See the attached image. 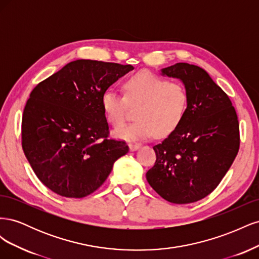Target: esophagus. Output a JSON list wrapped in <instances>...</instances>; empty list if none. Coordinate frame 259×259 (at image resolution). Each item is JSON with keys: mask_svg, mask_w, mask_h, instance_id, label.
<instances>
[{"mask_svg": "<svg viewBox=\"0 0 259 259\" xmlns=\"http://www.w3.org/2000/svg\"><path fill=\"white\" fill-rule=\"evenodd\" d=\"M128 147H130V149L132 151H134V150H137V149L140 147V144H137V143H130L128 144Z\"/></svg>", "mask_w": 259, "mask_h": 259, "instance_id": "34e87169", "label": "esophagus"}]
</instances>
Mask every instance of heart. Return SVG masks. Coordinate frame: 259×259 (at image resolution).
Masks as SVG:
<instances>
[{
    "label": "heart",
    "instance_id": "1",
    "mask_svg": "<svg viewBox=\"0 0 259 259\" xmlns=\"http://www.w3.org/2000/svg\"><path fill=\"white\" fill-rule=\"evenodd\" d=\"M101 108L107 121L119 127L126 119L128 106H138L134 122L116 130L122 139H145L167 136L182 123L189 95L185 85L143 70L124 82V96L108 90L101 95Z\"/></svg>",
    "mask_w": 259,
    "mask_h": 259
}]
</instances>
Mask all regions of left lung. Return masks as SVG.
Instances as JSON below:
<instances>
[{"label":"left lung","mask_w":259,"mask_h":259,"mask_svg":"<svg viewBox=\"0 0 259 259\" xmlns=\"http://www.w3.org/2000/svg\"><path fill=\"white\" fill-rule=\"evenodd\" d=\"M185 84L189 104L179 126L153 146L149 185L175 204L205 198L222 182L239 152L240 128L228 95L202 68L178 62L162 69Z\"/></svg>","instance_id":"1"}]
</instances>
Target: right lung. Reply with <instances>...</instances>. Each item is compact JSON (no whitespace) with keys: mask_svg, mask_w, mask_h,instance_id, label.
<instances>
[{"mask_svg":"<svg viewBox=\"0 0 259 259\" xmlns=\"http://www.w3.org/2000/svg\"><path fill=\"white\" fill-rule=\"evenodd\" d=\"M134 67L79 59L38 83L21 120V146L42 184L66 198L96 191L128 152L109 137L101 95Z\"/></svg>","mask_w":259,"mask_h":259,"instance_id":"add662e5","label":"right lung"}]
</instances>
